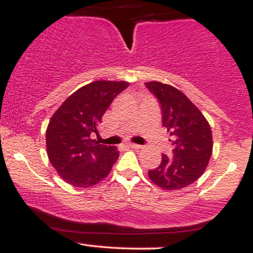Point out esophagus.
Returning <instances> with one entry per match:
<instances>
[{
	"instance_id": "1",
	"label": "esophagus",
	"mask_w": 253,
	"mask_h": 253,
	"mask_svg": "<svg viewBox=\"0 0 253 253\" xmlns=\"http://www.w3.org/2000/svg\"><path fill=\"white\" fill-rule=\"evenodd\" d=\"M126 147H128V149H134V150H139L141 149L140 145H136V144H126Z\"/></svg>"
}]
</instances>
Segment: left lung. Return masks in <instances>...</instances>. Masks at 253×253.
<instances>
[{
    "label": "left lung",
    "mask_w": 253,
    "mask_h": 253,
    "mask_svg": "<svg viewBox=\"0 0 253 253\" xmlns=\"http://www.w3.org/2000/svg\"><path fill=\"white\" fill-rule=\"evenodd\" d=\"M158 98L162 123L170 134L172 156L162 155V163L149 171L150 179L164 190H179L197 181L205 172L213 151V136L207 119L175 86L146 82Z\"/></svg>",
    "instance_id": "8db88e82"
}]
</instances>
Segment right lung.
I'll list each match as a JSON object with an SVG mask.
<instances>
[{
  "mask_svg": "<svg viewBox=\"0 0 253 253\" xmlns=\"http://www.w3.org/2000/svg\"><path fill=\"white\" fill-rule=\"evenodd\" d=\"M129 83L96 81L70 95L52 115L46 129V150L52 167L69 184L89 188L108 176L119 158L115 146L98 144V125L113 102Z\"/></svg>",
  "mask_w": 253,
  "mask_h": 253,
  "instance_id": "obj_1",
  "label": "right lung"
}]
</instances>
